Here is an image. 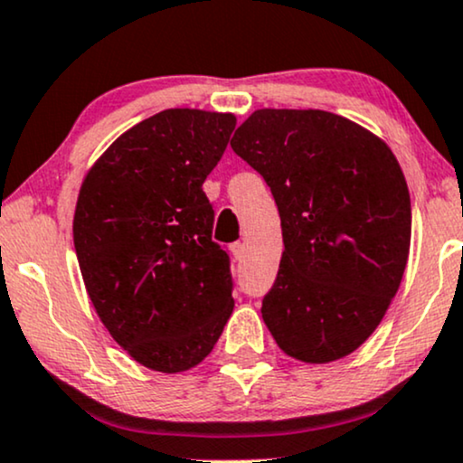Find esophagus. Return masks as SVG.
<instances>
[{
  "label": "esophagus",
  "mask_w": 463,
  "mask_h": 463,
  "mask_svg": "<svg viewBox=\"0 0 463 463\" xmlns=\"http://www.w3.org/2000/svg\"><path fill=\"white\" fill-rule=\"evenodd\" d=\"M231 250H232V256H235L237 260H241L243 259V254H246V246H243L241 241H237V243H232L231 246Z\"/></svg>",
  "instance_id": "34e87169"
}]
</instances>
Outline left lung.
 Here are the masks:
<instances>
[{
  "instance_id": "1",
  "label": "left lung",
  "mask_w": 463,
  "mask_h": 463,
  "mask_svg": "<svg viewBox=\"0 0 463 463\" xmlns=\"http://www.w3.org/2000/svg\"><path fill=\"white\" fill-rule=\"evenodd\" d=\"M231 146L280 213L285 252L263 298L265 326L295 360L345 358L380 326L408 263L411 207L397 157L321 109H256Z\"/></svg>"
}]
</instances>
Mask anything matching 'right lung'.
<instances>
[{
    "label": "right lung",
    "instance_id": "1",
    "mask_svg": "<svg viewBox=\"0 0 463 463\" xmlns=\"http://www.w3.org/2000/svg\"><path fill=\"white\" fill-rule=\"evenodd\" d=\"M237 118L165 109L122 133L77 198L72 241L99 319L140 364L181 373L211 354L232 313L231 259L211 239L204 178Z\"/></svg>",
    "mask_w": 463,
    "mask_h": 463
}]
</instances>
